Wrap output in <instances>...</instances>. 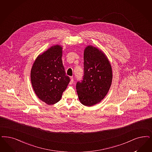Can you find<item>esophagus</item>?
<instances>
[{"instance_id": "obj_1", "label": "esophagus", "mask_w": 152, "mask_h": 152, "mask_svg": "<svg viewBox=\"0 0 152 152\" xmlns=\"http://www.w3.org/2000/svg\"><path fill=\"white\" fill-rule=\"evenodd\" d=\"M73 83H74V81H73V79L72 78V77L71 78V81H70V82H69V84H71V85H72V84H73Z\"/></svg>"}]
</instances>
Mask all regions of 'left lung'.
Masks as SVG:
<instances>
[{"instance_id": "1", "label": "left lung", "mask_w": 152, "mask_h": 152, "mask_svg": "<svg viewBox=\"0 0 152 152\" xmlns=\"http://www.w3.org/2000/svg\"><path fill=\"white\" fill-rule=\"evenodd\" d=\"M84 60V76L77 82L76 89L80 102L90 107L100 102L108 92L112 71L107 58L96 48H86Z\"/></svg>"}]
</instances>
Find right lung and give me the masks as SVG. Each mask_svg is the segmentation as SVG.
<instances>
[{"label":"right lung","instance_id":"1","mask_svg":"<svg viewBox=\"0 0 152 152\" xmlns=\"http://www.w3.org/2000/svg\"><path fill=\"white\" fill-rule=\"evenodd\" d=\"M62 48L54 45L37 58L31 71L33 89L38 98L48 104L59 102L70 79L62 63Z\"/></svg>","mask_w":152,"mask_h":152}]
</instances>
